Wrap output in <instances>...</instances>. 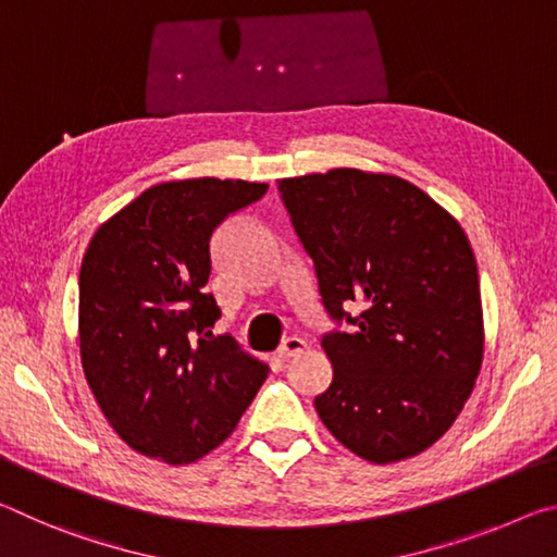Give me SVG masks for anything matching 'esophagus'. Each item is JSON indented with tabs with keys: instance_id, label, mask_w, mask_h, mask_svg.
Returning <instances> with one entry per match:
<instances>
[{
	"instance_id": "obj_1",
	"label": "esophagus",
	"mask_w": 557,
	"mask_h": 557,
	"mask_svg": "<svg viewBox=\"0 0 557 557\" xmlns=\"http://www.w3.org/2000/svg\"><path fill=\"white\" fill-rule=\"evenodd\" d=\"M306 350V341H300V338H288V341H284V345H281L278 348V360H290V358H296V355H300Z\"/></svg>"
}]
</instances>
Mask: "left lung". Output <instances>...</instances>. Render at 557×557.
Here are the masks:
<instances>
[{
  "label": "left lung",
  "instance_id": "8db88e82",
  "mask_svg": "<svg viewBox=\"0 0 557 557\" xmlns=\"http://www.w3.org/2000/svg\"><path fill=\"white\" fill-rule=\"evenodd\" d=\"M323 306L333 380L315 412L370 463L417 457L457 422L484 362V308L467 232L387 172L335 168L278 180ZM358 302L361 313L344 311Z\"/></svg>",
  "mask_w": 557,
  "mask_h": 557
}]
</instances>
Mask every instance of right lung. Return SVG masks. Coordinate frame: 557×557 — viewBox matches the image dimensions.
Returning a JSON list of instances; mask_svg holds the SVG:
<instances>
[{
	"instance_id": "right-lung-1",
	"label": "right lung",
	"mask_w": 557,
	"mask_h": 557,
	"mask_svg": "<svg viewBox=\"0 0 557 557\" xmlns=\"http://www.w3.org/2000/svg\"><path fill=\"white\" fill-rule=\"evenodd\" d=\"M267 182L193 177L145 189L98 226L81 261V368L113 432L180 467L216 449L257 397L269 364L232 335L205 286L209 242Z\"/></svg>"
}]
</instances>
